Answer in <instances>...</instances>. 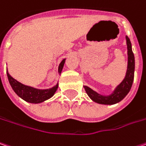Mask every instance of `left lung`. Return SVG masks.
<instances>
[{"label":"left lung","instance_id":"1","mask_svg":"<svg viewBox=\"0 0 146 146\" xmlns=\"http://www.w3.org/2000/svg\"><path fill=\"white\" fill-rule=\"evenodd\" d=\"M126 44H127V53H128V65H127V71L124 80L121 82L116 88L113 93L110 96H102L100 95L95 91L91 89L90 88L84 86L85 91L87 94L89 96L93 102H96L100 104H106V105H112L121 102L130 92L134 80V72H135V57L131 49V43L130 39L126 36Z\"/></svg>","mask_w":146,"mask_h":146}]
</instances>
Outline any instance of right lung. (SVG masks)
Instances as JSON below:
<instances>
[{"mask_svg":"<svg viewBox=\"0 0 146 146\" xmlns=\"http://www.w3.org/2000/svg\"><path fill=\"white\" fill-rule=\"evenodd\" d=\"M64 62L65 59H63L58 66V73H61V71L64 68ZM7 77H8L9 82H10L14 92L20 98H21L25 101H26L28 102H31V103H39V102H42L47 99L50 98L55 93L56 90L58 88V84H57L56 86L50 89L39 90L36 88H33L31 87L25 86L18 81H16L8 73H7Z\"/></svg>","mask_w":146,"mask_h":146,"instance_id":"obj_1","label":"right lung"}]
</instances>
